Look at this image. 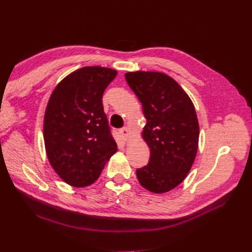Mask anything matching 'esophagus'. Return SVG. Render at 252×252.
Wrapping results in <instances>:
<instances>
[{"label": "esophagus", "instance_id": "34e87169", "mask_svg": "<svg viewBox=\"0 0 252 252\" xmlns=\"http://www.w3.org/2000/svg\"><path fill=\"white\" fill-rule=\"evenodd\" d=\"M120 133H121V135H122V137L125 138L126 141H127L129 140V136H130V130L127 129L126 126H125V127H122V129L120 130Z\"/></svg>", "mask_w": 252, "mask_h": 252}]
</instances>
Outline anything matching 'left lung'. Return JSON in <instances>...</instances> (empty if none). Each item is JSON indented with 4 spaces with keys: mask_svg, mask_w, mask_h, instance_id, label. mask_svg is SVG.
Returning a JSON list of instances; mask_svg holds the SVG:
<instances>
[{
    "mask_svg": "<svg viewBox=\"0 0 252 252\" xmlns=\"http://www.w3.org/2000/svg\"><path fill=\"white\" fill-rule=\"evenodd\" d=\"M147 120L143 138L151 149L148 164L136 170L141 185L161 194L175 189L194 162L199 140L195 107L179 83L154 71L126 73Z\"/></svg>",
    "mask_w": 252,
    "mask_h": 252,
    "instance_id": "8db88e82",
    "label": "left lung"
}]
</instances>
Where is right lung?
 I'll return each instance as SVG.
<instances>
[{
    "instance_id": "obj_1",
    "label": "right lung",
    "mask_w": 252,
    "mask_h": 252,
    "mask_svg": "<svg viewBox=\"0 0 252 252\" xmlns=\"http://www.w3.org/2000/svg\"><path fill=\"white\" fill-rule=\"evenodd\" d=\"M117 71L83 67L58 83L44 115L49 161L67 184L84 187L98 179L117 152L103 106V94Z\"/></svg>"
}]
</instances>
